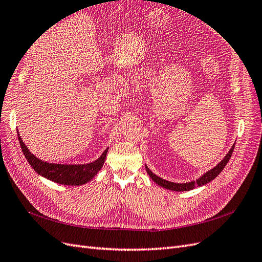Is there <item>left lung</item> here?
<instances>
[{
    "mask_svg": "<svg viewBox=\"0 0 262 262\" xmlns=\"http://www.w3.org/2000/svg\"><path fill=\"white\" fill-rule=\"evenodd\" d=\"M234 147H235V144L232 146V148L229 149V152L226 154V156L215 166V167L205 172L204 175H202L199 179L192 180V181H190V182H184V184H176V182H171V181L165 180V179H163L161 177L156 176L155 173H153L152 171H150V169L147 167L146 165H145V169H146V171L148 173V176L150 177V179L154 180V182H156L158 186H161V187H163L165 189L172 190V191H189V190H192L195 187H201L203 185H207L208 182L212 181L214 178H216L220 175V172L224 169L226 164L228 163L229 158H231V156L233 154Z\"/></svg>",
    "mask_w": 262,
    "mask_h": 262,
    "instance_id": "8db88e82",
    "label": "left lung"
}]
</instances>
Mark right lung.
<instances>
[{
	"instance_id": "add662e5",
	"label": "right lung",
	"mask_w": 262,
	"mask_h": 262,
	"mask_svg": "<svg viewBox=\"0 0 262 262\" xmlns=\"http://www.w3.org/2000/svg\"><path fill=\"white\" fill-rule=\"evenodd\" d=\"M18 134V141L21 147L24 155L28 161L29 165L34 168V170L47 179L52 180L60 185L67 186H81L91 181L94 176L97 175V172L101 169L102 165L105 163L106 155L108 152L107 147L104 153H102L96 161H94L89 164H81V165H66V164H54V163H47L41 160H39L34 154L29 152V149L24 143L21 138Z\"/></svg>"
}]
</instances>
